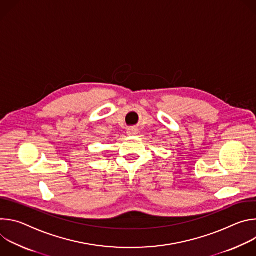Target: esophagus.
Instances as JSON below:
<instances>
[{
    "label": "esophagus",
    "mask_w": 256,
    "mask_h": 256,
    "mask_svg": "<svg viewBox=\"0 0 256 256\" xmlns=\"http://www.w3.org/2000/svg\"><path fill=\"white\" fill-rule=\"evenodd\" d=\"M138 134V130L134 128H128V136H134Z\"/></svg>",
    "instance_id": "1"
}]
</instances>
